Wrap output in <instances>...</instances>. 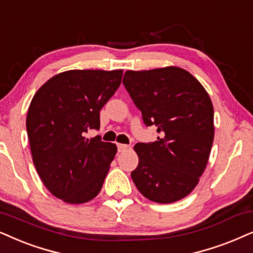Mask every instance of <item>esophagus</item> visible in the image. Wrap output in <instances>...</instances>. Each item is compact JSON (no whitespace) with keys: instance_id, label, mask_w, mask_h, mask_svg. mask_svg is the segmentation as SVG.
Returning <instances> with one entry per match:
<instances>
[{"instance_id":"esophagus-1","label":"esophagus","mask_w":253,"mask_h":253,"mask_svg":"<svg viewBox=\"0 0 253 253\" xmlns=\"http://www.w3.org/2000/svg\"><path fill=\"white\" fill-rule=\"evenodd\" d=\"M117 147H119V152H124V151H126L127 149H130L129 145H126V144H119L117 145Z\"/></svg>"}]
</instances>
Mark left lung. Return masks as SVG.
<instances>
[{
  "mask_svg": "<svg viewBox=\"0 0 253 253\" xmlns=\"http://www.w3.org/2000/svg\"><path fill=\"white\" fill-rule=\"evenodd\" d=\"M123 84L144 123L160 133L155 143H138L134 185L157 203L179 201L205 172L214 142V108L198 79L183 68L167 66L126 71Z\"/></svg>",
  "mask_w": 253,
  "mask_h": 253,
  "instance_id": "1",
  "label": "left lung"
}]
</instances>
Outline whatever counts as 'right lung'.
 I'll return each mask as SVG.
<instances>
[{"label":"right lung","mask_w":253,"mask_h":253,"mask_svg":"<svg viewBox=\"0 0 253 253\" xmlns=\"http://www.w3.org/2000/svg\"><path fill=\"white\" fill-rule=\"evenodd\" d=\"M123 70H71L55 74L36 91L26 115L32 160L48 192L80 205L102 188L116 144L88 130L100 127V110L122 81Z\"/></svg>","instance_id":"add662e5"}]
</instances>
